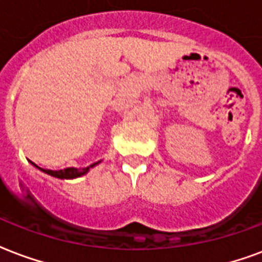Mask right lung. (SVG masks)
<instances>
[{"instance_id": "1", "label": "right lung", "mask_w": 262, "mask_h": 262, "mask_svg": "<svg viewBox=\"0 0 262 262\" xmlns=\"http://www.w3.org/2000/svg\"><path fill=\"white\" fill-rule=\"evenodd\" d=\"M99 163V162H97ZM96 163L91 165V166L83 167V169H75V167H67V169H63V170H48V169H41L38 167L37 165H34L38 169H41L42 171L48 173V174L53 176V177H57V179H75V177H79V176L85 174L92 166H95Z\"/></svg>"}]
</instances>
